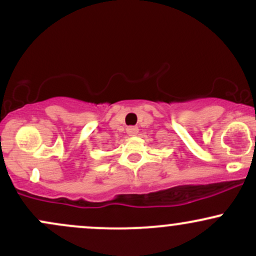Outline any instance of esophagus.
I'll list each match as a JSON object with an SVG mask.
<instances>
[{
	"label": "esophagus",
	"mask_w": 256,
	"mask_h": 256,
	"mask_svg": "<svg viewBox=\"0 0 256 256\" xmlns=\"http://www.w3.org/2000/svg\"><path fill=\"white\" fill-rule=\"evenodd\" d=\"M126 132L128 134V136H134V134H137L138 128L137 126H128V128H126Z\"/></svg>",
	"instance_id": "1"
}]
</instances>
